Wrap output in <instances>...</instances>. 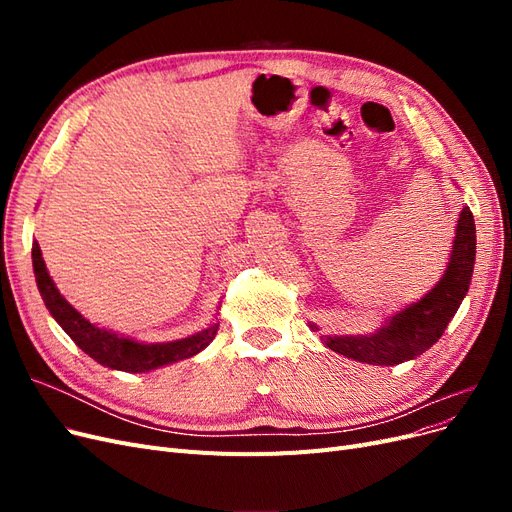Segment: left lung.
Wrapping results in <instances>:
<instances>
[{"mask_svg": "<svg viewBox=\"0 0 512 512\" xmlns=\"http://www.w3.org/2000/svg\"><path fill=\"white\" fill-rule=\"evenodd\" d=\"M451 250L442 280L421 301L386 318L369 335H322L324 346L369 365H399L429 350L442 337L470 288L476 258V226L470 207L459 213ZM309 329L318 331L314 322H309Z\"/></svg>", "mask_w": 512, "mask_h": 512, "instance_id": "left-lung-1", "label": "left lung"}]
</instances>
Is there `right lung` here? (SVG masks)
<instances>
[{
	"mask_svg": "<svg viewBox=\"0 0 512 512\" xmlns=\"http://www.w3.org/2000/svg\"><path fill=\"white\" fill-rule=\"evenodd\" d=\"M32 262H34L36 284L46 309H49L51 316L57 320L59 327L70 335L72 342L104 367L130 371V374H141V371H151L170 363L190 359V356L205 350L220 329V324L213 322L205 331H198L190 337L177 339V342H166V344L134 342V339L126 335H119L111 329H104L94 322H89L81 312H76V309L61 297L57 286L51 280L49 271H46L38 241H34V247H32Z\"/></svg>",
	"mask_w": 512,
	"mask_h": 512,
	"instance_id": "add662e5",
	"label": "right lung"
}]
</instances>
